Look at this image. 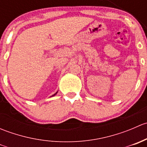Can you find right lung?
<instances>
[{
	"mask_svg": "<svg viewBox=\"0 0 147 147\" xmlns=\"http://www.w3.org/2000/svg\"><path fill=\"white\" fill-rule=\"evenodd\" d=\"M57 92H56V93H55V94H53V95H52V96H51V97H53V96H55V94H57Z\"/></svg>",
	"mask_w": 147,
	"mask_h": 147,
	"instance_id": "right-lung-1",
	"label": "right lung"
}]
</instances>
